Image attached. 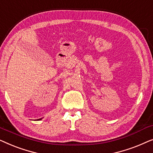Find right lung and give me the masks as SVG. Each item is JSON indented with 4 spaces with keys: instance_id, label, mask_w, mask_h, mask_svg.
<instances>
[{
    "instance_id": "add662e5",
    "label": "right lung",
    "mask_w": 153,
    "mask_h": 153,
    "mask_svg": "<svg viewBox=\"0 0 153 153\" xmlns=\"http://www.w3.org/2000/svg\"><path fill=\"white\" fill-rule=\"evenodd\" d=\"M40 120H41V119H40Z\"/></svg>"
}]
</instances>
